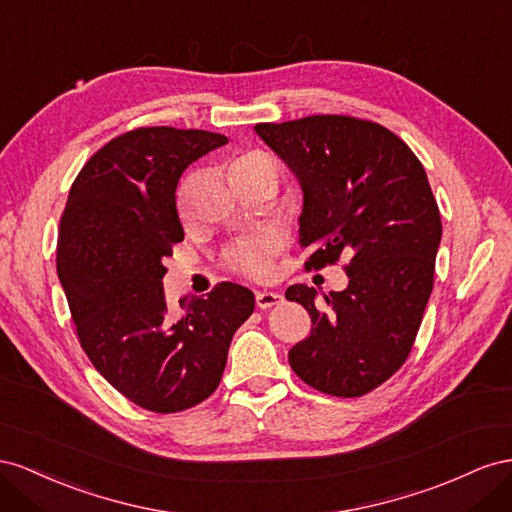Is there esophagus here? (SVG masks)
Returning a JSON list of instances; mask_svg holds the SVG:
<instances>
[{
  "label": "esophagus",
  "instance_id": "esophagus-1",
  "mask_svg": "<svg viewBox=\"0 0 512 512\" xmlns=\"http://www.w3.org/2000/svg\"><path fill=\"white\" fill-rule=\"evenodd\" d=\"M281 302H283V296L279 294V291H257V296H255L257 309H272V306L281 304Z\"/></svg>",
  "mask_w": 512,
  "mask_h": 512
}]
</instances>
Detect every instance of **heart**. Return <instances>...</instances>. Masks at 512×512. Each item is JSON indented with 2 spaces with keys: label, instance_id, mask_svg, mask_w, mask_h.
Instances as JSON below:
<instances>
[{
  "label": "heart",
  "instance_id": "1",
  "mask_svg": "<svg viewBox=\"0 0 512 512\" xmlns=\"http://www.w3.org/2000/svg\"><path fill=\"white\" fill-rule=\"evenodd\" d=\"M233 178L244 180L251 178L255 173H274L276 165L270 154L261 150H251L236 156L231 163ZM279 251V240L276 238H261L255 242H248L240 246L236 253H231V266L240 270L246 276H253V279H268L274 270V255Z\"/></svg>",
  "mask_w": 512,
  "mask_h": 512
}]
</instances>
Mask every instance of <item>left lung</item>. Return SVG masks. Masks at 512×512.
<instances>
[{
	"label": "left lung",
	"mask_w": 512,
	"mask_h": 512,
	"mask_svg": "<svg viewBox=\"0 0 512 512\" xmlns=\"http://www.w3.org/2000/svg\"><path fill=\"white\" fill-rule=\"evenodd\" d=\"M255 133L302 188L300 244L315 251L306 266L349 259V285L324 294V309L309 285L285 291L313 321L289 349L291 369L326 394L362 397L405 362L433 289L442 218L425 167L388 128L347 115Z\"/></svg>",
	"instance_id": "1"
}]
</instances>
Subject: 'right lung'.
<instances>
[{
    "label": "right lung",
    "instance_id": "1",
    "mask_svg": "<svg viewBox=\"0 0 512 512\" xmlns=\"http://www.w3.org/2000/svg\"><path fill=\"white\" fill-rule=\"evenodd\" d=\"M225 135L137 128L87 160L70 188L57 240V276L83 352L126 399L158 414L182 412L221 384L233 334L255 296L221 283L167 309L163 276L184 240L175 188Z\"/></svg>",
    "mask_w": 512,
    "mask_h": 512
}]
</instances>
